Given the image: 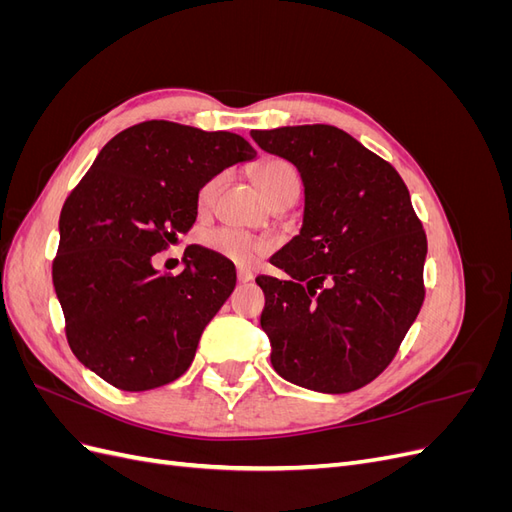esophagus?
<instances>
[{"mask_svg":"<svg viewBox=\"0 0 512 512\" xmlns=\"http://www.w3.org/2000/svg\"><path fill=\"white\" fill-rule=\"evenodd\" d=\"M237 280H239L241 284H247V282H252V280H254V273H252L250 269H245V267H239V269H237Z\"/></svg>","mask_w":512,"mask_h":512,"instance_id":"obj_1","label":"esophagus"}]
</instances>
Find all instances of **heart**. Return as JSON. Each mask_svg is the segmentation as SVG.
Returning a JSON list of instances; mask_svg holds the SVG:
<instances>
[{
  "label": "heart",
  "instance_id": "b5f03b06",
  "mask_svg": "<svg viewBox=\"0 0 512 512\" xmlns=\"http://www.w3.org/2000/svg\"><path fill=\"white\" fill-rule=\"evenodd\" d=\"M254 175L260 190L265 192V196L271 200V203H275L277 198H284V196H299L301 192L299 170L284 158L262 160L256 166ZM224 183H226V175L218 173L200 185L196 194L198 211H209L213 207L215 198H218ZM200 243H203V247H207L209 252L220 254L232 262H239V265H247V262H252L256 256L271 250L269 241L258 239L250 235L247 230H241L235 226L209 228L200 235Z\"/></svg>",
  "mask_w": 512,
  "mask_h": 512
}]
</instances>
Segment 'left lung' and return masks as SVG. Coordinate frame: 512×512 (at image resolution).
Listing matches in <instances>:
<instances>
[{"instance_id":"1","label":"left lung","mask_w":512,"mask_h":512,"mask_svg":"<svg viewBox=\"0 0 512 512\" xmlns=\"http://www.w3.org/2000/svg\"><path fill=\"white\" fill-rule=\"evenodd\" d=\"M299 168L301 235L260 275V324L277 374L320 393H350L391 365L425 301L427 235L393 164L327 123L252 130Z\"/></svg>"}]
</instances>
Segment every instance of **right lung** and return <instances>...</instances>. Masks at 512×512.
I'll return each mask as SVG.
<instances>
[{
	"label": "right lung",
	"mask_w": 512,
	"mask_h": 512,
	"mask_svg": "<svg viewBox=\"0 0 512 512\" xmlns=\"http://www.w3.org/2000/svg\"><path fill=\"white\" fill-rule=\"evenodd\" d=\"M254 156L239 134L151 119L113 136L66 198L53 284L74 356L108 384L158 389L192 365L235 265L190 245L173 275L153 256L194 226L200 185Z\"/></svg>",
	"instance_id": "right-lung-1"
}]
</instances>
